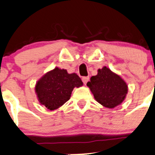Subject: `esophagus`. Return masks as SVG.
I'll return each instance as SVG.
<instances>
[{
  "label": "esophagus",
  "mask_w": 155,
  "mask_h": 155,
  "mask_svg": "<svg viewBox=\"0 0 155 155\" xmlns=\"http://www.w3.org/2000/svg\"><path fill=\"white\" fill-rule=\"evenodd\" d=\"M89 77H83L82 78L83 83H84V84H85V85L87 84V82H88V81H89Z\"/></svg>",
  "instance_id": "1"
}]
</instances>
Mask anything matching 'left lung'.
<instances>
[{"label": "left lung", "instance_id": "1", "mask_svg": "<svg viewBox=\"0 0 155 155\" xmlns=\"http://www.w3.org/2000/svg\"><path fill=\"white\" fill-rule=\"evenodd\" d=\"M87 86L98 103L110 109L124 101L128 91L125 81L106 66L99 68Z\"/></svg>", "mask_w": 155, "mask_h": 155}]
</instances>
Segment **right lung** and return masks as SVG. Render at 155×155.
I'll return each mask as SVG.
<instances>
[{"mask_svg":"<svg viewBox=\"0 0 155 155\" xmlns=\"http://www.w3.org/2000/svg\"><path fill=\"white\" fill-rule=\"evenodd\" d=\"M82 86V81L77 74H68L66 69L56 67L36 82L35 92L39 103L54 110L70 99L74 87Z\"/></svg>","mask_w":155,"mask_h":155,"instance_id":"obj_1","label":"right lung"}]
</instances>
